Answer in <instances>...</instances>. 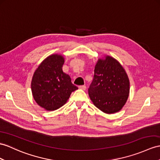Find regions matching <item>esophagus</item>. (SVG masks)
Here are the masks:
<instances>
[{
	"instance_id": "obj_1",
	"label": "esophagus",
	"mask_w": 160,
	"mask_h": 160,
	"mask_svg": "<svg viewBox=\"0 0 160 160\" xmlns=\"http://www.w3.org/2000/svg\"><path fill=\"white\" fill-rule=\"evenodd\" d=\"M79 88L81 89H83V90H85V89H86V86H85V85H79Z\"/></svg>"
}]
</instances>
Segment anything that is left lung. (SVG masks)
Here are the masks:
<instances>
[{
    "instance_id": "8db88e82",
    "label": "left lung",
    "mask_w": 160,
    "mask_h": 160,
    "mask_svg": "<svg viewBox=\"0 0 160 160\" xmlns=\"http://www.w3.org/2000/svg\"><path fill=\"white\" fill-rule=\"evenodd\" d=\"M129 92V79L119 62L110 56L98 60L88 88L93 104L105 113H114L122 109Z\"/></svg>"
}]
</instances>
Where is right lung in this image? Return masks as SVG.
I'll list each match as a JSON object with an SVG mask.
<instances>
[{
    "instance_id": "obj_1",
    "label": "right lung",
    "mask_w": 160,
    "mask_h": 160,
    "mask_svg": "<svg viewBox=\"0 0 160 160\" xmlns=\"http://www.w3.org/2000/svg\"><path fill=\"white\" fill-rule=\"evenodd\" d=\"M64 62L63 57L54 54L42 62L34 73L31 83L33 98L48 111L63 106L71 93L78 89L70 76L62 71Z\"/></svg>"
}]
</instances>
